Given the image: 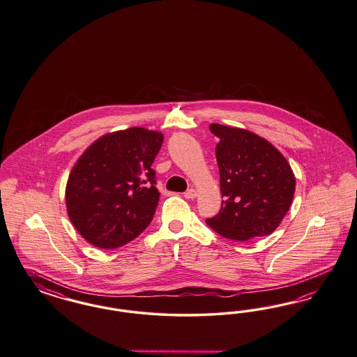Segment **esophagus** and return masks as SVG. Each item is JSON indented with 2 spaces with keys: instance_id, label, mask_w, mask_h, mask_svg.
Wrapping results in <instances>:
<instances>
[{
  "instance_id": "1",
  "label": "esophagus",
  "mask_w": 357,
  "mask_h": 357,
  "mask_svg": "<svg viewBox=\"0 0 357 357\" xmlns=\"http://www.w3.org/2000/svg\"><path fill=\"white\" fill-rule=\"evenodd\" d=\"M197 197V190H194V188H190V190H187L185 192V199H195Z\"/></svg>"
}]
</instances>
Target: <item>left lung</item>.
<instances>
[{
	"instance_id": "1",
	"label": "left lung",
	"mask_w": 357,
	"mask_h": 357,
	"mask_svg": "<svg viewBox=\"0 0 357 357\" xmlns=\"http://www.w3.org/2000/svg\"><path fill=\"white\" fill-rule=\"evenodd\" d=\"M209 130L220 138L216 160L224 200L207 224L234 241L273 234L294 197L289 162L268 139L250 130L220 123H211Z\"/></svg>"
}]
</instances>
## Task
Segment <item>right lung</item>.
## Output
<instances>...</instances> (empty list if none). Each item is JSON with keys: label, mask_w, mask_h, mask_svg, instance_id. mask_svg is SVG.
Returning <instances> with one entry per match:
<instances>
[{"label": "right lung", "mask_w": 357, "mask_h": 357, "mask_svg": "<svg viewBox=\"0 0 357 357\" xmlns=\"http://www.w3.org/2000/svg\"><path fill=\"white\" fill-rule=\"evenodd\" d=\"M163 135L141 126L101 135L75 162L66 185V207L89 244L116 249L148 227L160 192L151 169Z\"/></svg>", "instance_id": "right-lung-1"}]
</instances>
